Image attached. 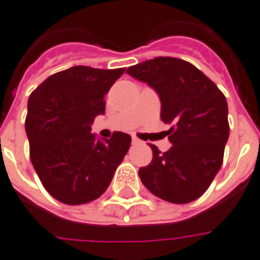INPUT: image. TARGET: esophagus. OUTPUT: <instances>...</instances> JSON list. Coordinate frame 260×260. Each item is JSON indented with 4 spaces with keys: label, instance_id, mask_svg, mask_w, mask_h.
Segmentation results:
<instances>
[{
    "label": "esophagus",
    "instance_id": "obj_1",
    "mask_svg": "<svg viewBox=\"0 0 260 260\" xmlns=\"http://www.w3.org/2000/svg\"><path fill=\"white\" fill-rule=\"evenodd\" d=\"M133 143H135V145H139V143H142V142H140L137 137H133Z\"/></svg>",
    "mask_w": 260,
    "mask_h": 260
}]
</instances>
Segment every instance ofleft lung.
<instances>
[{
    "label": "left lung",
    "mask_w": 260,
    "mask_h": 260,
    "mask_svg": "<svg viewBox=\"0 0 260 260\" xmlns=\"http://www.w3.org/2000/svg\"><path fill=\"white\" fill-rule=\"evenodd\" d=\"M127 74L146 82L160 98V118L172 147L139 169L146 188L156 197L186 204L208 189L220 171L230 127L227 101L214 82L192 63L176 57H155L130 66Z\"/></svg>",
    "instance_id": "8db88e82"
}]
</instances>
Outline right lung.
<instances>
[{"label":"right lung","instance_id":"add662e5","mask_svg":"<svg viewBox=\"0 0 260 260\" xmlns=\"http://www.w3.org/2000/svg\"><path fill=\"white\" fill-rule=\"evenodd\" d=\"M123 74L124 68L72 66L49 76L28 98L30 159L46 191L63 204L100 198L130 147L132 137L121 132L105 140L91 133L95 117L105 113V94Z\"/></svg>","mask_w":260,"mask_h":260}]
</instances>
